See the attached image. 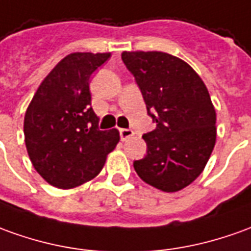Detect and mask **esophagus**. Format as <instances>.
Instances as JSON below:
<instances>
[{"instance_id":"34e87169","label":"esophagus","mask_w":251,"mask_h":251,"mask_svg":"<svg viewBox=\"0 0 251 251\" xmlns=\"http://www.w3.org/2000/svg\"><path fill=\"white\" fill-rule=\"evenodd\" d=\"M134 136V131L132 129H128V128H122L120 129V138H122V141H127L129 138H132Z\"/></svg>"}]
</instances>
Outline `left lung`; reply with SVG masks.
<instances>
[{"mask_svg":"<svg viewBox=\"0 0 251 251\" xmlns=\"http://www.w3.org/2000/svg\"><path fill=\"white\" fill-rule=\"evenodd\" d=\"M155 128L142 136L145 158L134 161L145 183L165 193L187 187L201 175L216 143V110L200 75L164 51H123Z\"/></svg>","mask_w":251,"mask_h":251,"instance_id":"8db88e82","label":"left lung"}]
</instances>
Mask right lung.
I'll return each mask as SVG.
<instances>
[{
    "label": "right lung",
    "instance_id": "right-lung-1",
    "mask_svg": "<svg viewBox=\"0 0 251 251\" xmlns=\"http://www.w3.org/2000/svg\"><path fill=\"white\" fill-rule=\"evenodd\" d=\"M110 53H71L39 84L24 116V141L35 171L57 188L94 179L120 141L100 131L89 80Z\"/></svg>",
    "mask_w": 251,
    "mask_h": 251
}]
</instances>
